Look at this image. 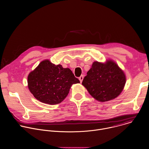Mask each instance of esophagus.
Returning <instances> with one entry per match:
<instances>
[{
  "mask_svg": "<svg viewBox=\"0 0 149 149\" xmlns=\"http://www.w3.org/2000/svg\"><path fill=\"white\" fill-rule=\"evenodd\" d=\"M79 79L80 82H82V81H83V79H84V75H81V76L79 78Z\"/></svg>",
  "mask_w": 149,
  "mask_h": 149,
  "instance_id": "esophagus-1",
  "label": "esophagus"
}]
</instances>
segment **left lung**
<instances>
[{
  "label": "left lung",
  "instance_id": "left-lung-1",
  "mask_svg": "<svg viewBox=\"0 0 149 149\" xmlns=\"http://www.w3.org/2000/svg\"><path fill=\"white\" fill-rule=\"evenodd\" d=\"M125 83L126 76L123 70L109 59L105 63L94 61L82 84L94 99L105 102L118 97Z\"/></svg>",
  "mask_w": 149,
  "mask_h": 149
}]
</instances>
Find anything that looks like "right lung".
<instances>
[{
    "label": "right lung",
    "mask_w": 149,
    "mask_h": 149,
    "mask_svg": "<svg viewBox=\"0 0 149 149\" xmlns=\"http://www.w3.org/2000/svg\"><path fill=\"white\" fill-rule=\"evenodd\" d=\"M28 87L40 102L53 105L61 103L67 96L73 84L80 83L72 71L49 60L41 61L28 76Z\"/></svg>",
    "instance_id": "obj_1"
}]
</instances>
